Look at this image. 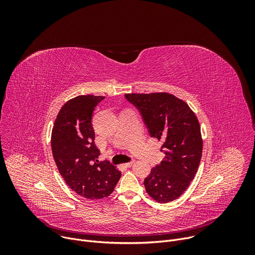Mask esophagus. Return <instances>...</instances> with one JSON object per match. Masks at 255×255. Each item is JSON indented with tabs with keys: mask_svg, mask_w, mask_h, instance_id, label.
Instances as JSON below:
<instances>
[{
	"mask_svg": "<svg viewBox=\"0 0 255 255\" xmlns=\"http://www.w3.org/2000/svg\"><path fill=\"white\" fill-rule=\"evenodd\" d=\"M134 162H135V161H134V160H131V161H129V162H127V163H125V165H126V166H128V167H129V166H131V165H132V164H133V163H134Z\"/></svg>",
	"mask_w": 255,
	"mask_h": 255,
	"instance_id": "34e87169",
	"label": "esophagus"
}]
</instances>
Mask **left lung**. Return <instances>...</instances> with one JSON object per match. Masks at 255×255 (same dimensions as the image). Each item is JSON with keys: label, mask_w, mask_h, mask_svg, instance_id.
<instances>
[{"label": "left lung", "mask_w": 255, "mask_h": 255, "mask_svg": "<svg viewBox=\"0 0 255 255\" xmlns=\"http://www.w3.org/2000/svg\"><path fill=\"white\" fill-rule=\"evenodd\" d=\"M137 107L150 136L163 141L165 156L144 179L146 193L158 203H168L183 195L194 179L202 157L200 122L181 99L168 93L126 94Z\"/></svg>", "instance_id": "8db88e82"}]
</instances>
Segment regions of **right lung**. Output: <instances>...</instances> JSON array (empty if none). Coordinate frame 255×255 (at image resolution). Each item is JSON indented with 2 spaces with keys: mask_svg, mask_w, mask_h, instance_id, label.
Instances as JSON below:
<instances>
[{
  "mask_svg": "<svg viewBox=\"0 0 255 255\" xmlns=\"http://www.w3.org/2000/svg\"><path fill=\"white\" fill-rule=\"evenodd\" d=\"M103 96H78L60 109L51 132V149L66 185L80 196L100 200L110 196L121 171L109 161L99 162L92 115Z\"/></svg>",
  "mask_w": 255,
  "mask_h": 255,
  "instance_id": "add662e5",
  "label": "right lung"
}]
</instances>
